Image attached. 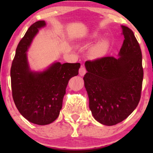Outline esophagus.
I'll return each instance as SVG.
<instances>
[{
  "label": "esophagus",
  "mask_w": 153,
  "mask_h": 153,
  "mask_svg": "<svg viewBox=\"0 0 153 153\" xmlns=\"http://www.w3.org/2000/svg\"><path fill=\"white\" fill-rule=\"evenodd\" d=\"M86 73V70H85V68L84 66H81L79 69V74H80V76H83Z\"/></svg>",
  "instance_id": "obj_1"
}]
</instances>
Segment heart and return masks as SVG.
Here are the masks:
<instances>
[{
  "instance_id": "obj_1",
  "label": "heart",
  "mask_w": 153,
  "mask_h": 153,
  "mask_svg": "<svg viewBox=\"0 0 153 153\" xmlns=\"http://www.w3.org/2000/svg\"><path fill=\"white\" fill-rule=\"evenodd\" d=\"M99 34L98 32H94L91 34L84 41V45H88L93 40L99 38ZM109 47V42L108 39H102L94 45L89 50V56L92 59H98L102 57L106 54Z\"/></svg>"
}]
</instances>
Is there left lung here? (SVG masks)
<instances>
[{
  "label": "left lung",
  "mask_w": 153,
  "mask_h": 153,
  "mask_svg": "<svg viewBox=\"0 0 153 153\" xmlns=\"http://www.w3.org/2000/svg\"><path fill=\"white\" fill-rule=\"evenodd\" d=\"M122 28L124 40L119 57H103L85 63L83 80L89 108L94 119L107 126L127 119L141 98V49L133 31L127 26Z\"/></svg>",
  "instance_id": "1"
}]
</instances>
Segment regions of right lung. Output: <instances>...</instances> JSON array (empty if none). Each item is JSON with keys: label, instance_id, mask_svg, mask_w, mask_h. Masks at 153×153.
Returning a JSON list of instances; mask_svg holds the SVG:
<instances>
[{"label": "right lung", "instance_id": "1", "mask_svg": "<svg viewBox=\"0 0 153 153\" xmlns=\"http://www.w3.org/2000/svg\"><path fill=\"white\" fill-rule=\"evenodd\" d=\"M46 25L38 21L19 42L10 68L12 96L17 109L29 122L46 125L58 117L70 79L78 75L80 63L54 62L46 71L32 72L26 52L39 29Z\"/></svg>", "mask_w": 153, "mask_h": 153}]
</instances>
